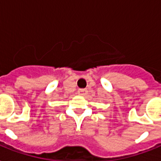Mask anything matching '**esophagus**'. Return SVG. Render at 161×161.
Wrapping results in <instances>:
<instances>
[{
	"label": "esophagus",
	"mask_w": 161,
	"mask_h": 161,
	"mask_svg": "<svg viewBox=\"0 0 161 161\" xmlns=\"http://www.w3.org/2000/svg\"><path fill=\"white\" fill-rule=\"evenodd\" d=\"M77 93L80 96H85L87 94V90L86 89H79V90H77Z\"/></svg>",
	"instance_id": "obj_1"
}]
</instances>
